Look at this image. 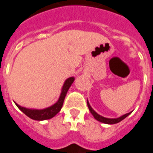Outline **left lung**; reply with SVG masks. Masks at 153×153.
I'll use <instances>...</instances> for the list:
<instances>
[{"label": "left lung", "mask_w": 153, "mask_h": 153, "mask_svg": "<svg viewBox=\"0 0 153 153\" xmlns=\"http://www.w3.org/2000/svg\"><path fill=\"white\" fill-rule=\"evenodd\" d=\"M87 106H88L89 110L91 111V113L92 114V115L94 116V118H95L96 120H98V121L101 122V123H107V124H114V123H119V122H120V121H122L123 120H124L127 116H128V115L131 114V112L130 113L125 114H123V115L120 116V118H117V119H109V118H105V117L101 116V115H100V114H98L96 113V111L92 109L91 106L90 105L88 100H87Z\"/></svg>", "instance_id": "obj_1"}]
</instances>
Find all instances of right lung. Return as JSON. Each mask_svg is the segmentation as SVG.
<instances>
[{
    "label": "right lung",
    "instance_id": "right-lung-1",
    "mask_svg": "<svg viewBox=\"0 0 153 153\" xmlns=\"http://www.w3.org/2000/svg\"><path fill=\"white\" fill-rule=\"evenodd\" d=\"M75 78L74 77H69L65 81L62 89L61 95L60 97L57 100V102L54 104L53 105L50 106V107H48L46 109H27L25 107L17 105L16 103V105L17 107L19 108L23 113L25 114H26L27 116L30 117V119L34 120H49L51 118L54 117L57 114L60 110H61L62 105H63V101H64L65 96L68 93V91L70 88V86L71 84L74 82Z\"/></svg>",
    "mask_w": 153,
    "mask_h": 153
}]
</instances>
